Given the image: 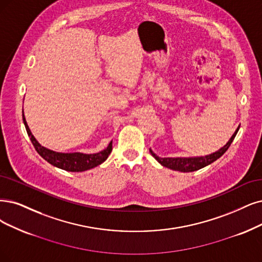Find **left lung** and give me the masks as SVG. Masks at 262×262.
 Instances as JSON below:
<instances>
[{
	"instance_id": "obj_1",
	"label": "left lung",
	"mask_w": 262,
	"mask_h": 262,
	"mask_svg": "<svg viewBox=\"0 0 262 262\" xmlns=\"http://www.w3.org/2000/svg\"><path fill=\"white\" fill-rule=\"evenodd\" d=\"M238 129H239V126H238V128L235 130V133L232 135L231 139L227 142L225 147H222L220 150L216 151L212 154H209V156H206V157H201V158H160L157 156V154H154L151 149H150V153L154 157V159L162 164L163 166L170 168L172 170H178V171H183V172L199 170L203 167L209 165V164L215 162L216 160H218L222 156V154H224L229 149L232 141L234 140Z\"/></svg>"
}]
</instances>
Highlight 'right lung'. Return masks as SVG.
Masks as SVG:
<instances>
[{"instance_id": "right-lung-1", "label": "right lung", "mask_w": 262, "mask_h": 262, "mask_svg": "<svg viewBox=\"0 0 262 262\" xmlns=\"http://www.w3.org/2000/svg\"><path fill=\"white\" fill-rule=\"evenodd\" d=\"M23 120L26 126L27 133L30 137V140L34 146L36 152L40 154V156L47 161L52 165L61 168L63 170L68 171H84L87 169L94 168L96 166L100 165L103 163L106 158L109 157V154L112 151V141L109 143V146L106 147L104 150L100 151L99 153H94V154H84L80 152L75 153H59V152H54L52 150H48L44 147H42L40 143L36 141L34 136L32 135L30 128L27 124V121L25 119L24 111H23Z\"/></svg>"}]
</instances>
